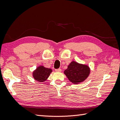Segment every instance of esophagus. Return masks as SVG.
Wrapping results in <instances>:
<instances>
[{"instance_id":"1","label":"esophagus","mask_w":120,"mask_h":120,"mask_svg":"<svg viewBox=\"0 0 120 120\" xmlns=\"http://www.w3.org/2000/svg\"><path fill=\"white\" fill-rule=\"evenodd\" d=\"M55 71H59V72H60V71H61V69L60 68H58V69H56L55 70Z\"/></svg>"}]
</instances>
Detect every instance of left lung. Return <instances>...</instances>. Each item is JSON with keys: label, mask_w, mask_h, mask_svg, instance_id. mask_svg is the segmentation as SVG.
<instances>
[{"label": "left lung", "mask_w": 120, "mask_h": 120, "mask_svg": "<svg viewBox=\"0 0 120 120\" xmlns=\"http://www.w3.org/2000/svg\"><path fill=\"white\" fill-rule=\"evenodd\" d=\"M90 72L88 66L79 64L75 61H72L68 65V68L64 71V74L72 83H79L88 78Z\"/></svg>", "instance_id": "obj_1"}]
</instances>
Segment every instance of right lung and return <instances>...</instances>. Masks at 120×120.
<instances>
[{
    "label": "right lung",
    "instance_id": "1",
    "mask_svg": "<svg viewBox=\"0 0 120 120\" xmlns=\"http://www.w3.org/2000/svg\"><path fill=\"white\" fill-rule=\"evenodd\" d=\"M52 71V70L50 68L39 66L34 71L33 77L35 80L39 82H43L48 78Z\"/></svg>",
    "mask_w": 120,
    "mask_h": 120
}]
</instances>
